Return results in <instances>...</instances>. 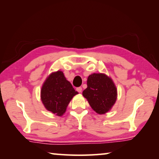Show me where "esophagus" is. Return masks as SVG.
<instances>
[{
	"label": "esophagus",
	"instance_id": "esophagus-1",
	"mask_svg": "<svg viewBox=\"0 0 159 159\" xmlns=\"http://www.w3.org/2000/svg\"><path fill=\"white\" fill-rule=\"evenodd\" d=\"M76 90H77L78 92H79V93H81V91H82V88H81V87H79V88H76Z\"/></svg>",
	"mask_w": 159,
	"mask_h": 159
}]
</instances>
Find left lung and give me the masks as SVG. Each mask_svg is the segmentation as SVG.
Returning a JSON list of instances; mask_svg holds the SVG:
<instances>
[{"instance_id":"obj_1","label":"left lung","mask_w":159,"mask_h":159,"mask_svg":"<svg viewBox=\"0 0 159 159\" xmlns=\"http://www.w3.org/2000/svg\"><path fill=\"white\" fill-rule=\"evenodd\" d=\"M88 87L83 96L98 114L109 111L117 99V88L113 80L107 75L94 73L88 77Z\"/></svg>"}]
</instances>
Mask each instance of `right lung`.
<instances>
[{"label": "right lung", "instance_id": "right-lung-1", "mask_svg": "<svg viewBox=\"0 0 159 159\" xmlns=\"http://www.w3.org/2000/svg\"><path fill=\"white\" fill-rule=\"evenodd\" d=\"M79 94L61 71L51 73L42 85L41 99L45 108L58 116L65 113L74 97Z\"/></svg>", "mask_w": 159, "mask_h": 159}]
</instances>
